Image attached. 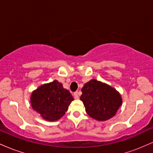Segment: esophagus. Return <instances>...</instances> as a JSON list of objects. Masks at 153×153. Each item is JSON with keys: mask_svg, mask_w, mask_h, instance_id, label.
<instances>
[{"mask_svg": "<svg viewBox=\"0 0 153 153\" xmlns=\"http://www.w3.org/2000/svg\"><path fill=\"white\" fill-rule=\"evenodd\" d=\"M73 96H74L75 99H78L79 96H78V91H75V92H74V94H73Z\"/></svg>", "mask_w": 153, "mask_h": 153, "instance_id": "34e87169", "label": "esophagus"}]
</instances>
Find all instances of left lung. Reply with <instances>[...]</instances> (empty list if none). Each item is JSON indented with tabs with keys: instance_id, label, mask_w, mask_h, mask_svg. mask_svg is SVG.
I'll return each mask as SVG.
<instances>
[{
	"instance_id": "left-lung-1",
	"label": "left lung",
	"mask_w": 153,
	"mask_h": 153,
	"mask_svg": "<svg viewBox=\"0 0 153 153\" xmlns=\"http://www.w3.org/2000/svg\"><path fill=\"white\" fill-rule=\"evenodd\" d=\"M80 100L85 111L91 118L97 121H106L114 117L122 104L119 91L96 79L84 84L81 89Z\"/></svg>"
}]
</instances>
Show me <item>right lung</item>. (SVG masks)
Here are the masks:
<instances>
[{"mask_svg": "<svg viewBox=\"0 0 153 153\" xmlns=\"http://www.w3.org/2000/svg\"><path fill=\"white\" fill-rule=\"evenodd\" d=\"M73 100L70 91L64 88L57 80L37 88L31 93L30 98L33 109L42 119L50 122L62 117Z\"/></svg>", "mask_w": 153, "mask_h": 153, "instance_id": "obj_1", "label": "right lung"}]
</instances>
